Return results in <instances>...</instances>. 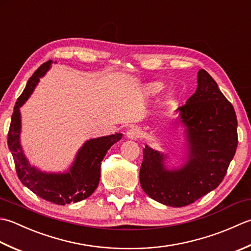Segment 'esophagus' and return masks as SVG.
I'll return each instance as SVG.
<instances>
[{
	"mask_svg": "<svg viewBox=\"0 0 251 251\" xmlns=\"http://www.w3.org/2000/svg\"><path fill=\"white\" fill-rule=\"evenodd\" d=\"M140 135H141L140 129H137V127H134V126L130 127V129L126 132V136L130 140H136L137 137H140Z\"/></svg>",
	"mask_w": 251,
	"mask_h": 251,
	"instance_id": "obj_1",
	"label": "esophagus"
}]
</instances>
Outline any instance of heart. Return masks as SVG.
<instances>
[{
	"label": "heart",
	"instance_id": "heart-1",
	"mask_svg": "<svg viewBox=\"0 0 251 251\" xmlns=\"http://www.w3.org/2000/svg\"><path fill=\"white\" fill-rule=\"evenodd\" d=\"M161 89H162V86L160 84H155V85H152V88H151L154 93H158V92L161 91Z\"/></svg>",
	"mask_w": 251,
	"mask_h": 251
}]
</instances>
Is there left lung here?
I'll return each instance as SVG.
<instances>
[{"mask_svg": "<svg viewBox=\"0 0 251 251\" xmlns=\"http://www.w3.org/2000/svg\"><path fill=\"white\" fill-rule=\"evenodd\" d=\"M197 89L176 110L184 126L185 155L176 167L168 155L143 148L140 183L148 196L170 207L193 203L220 185L237 148V119L232 104L206 70L197 74Z\"/></svg>", "mask_w": 251, "mask_h": 251, "instance_id": "obj_1", "label": "left lung"}]
</instances>
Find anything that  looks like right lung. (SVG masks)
Here are the masks:
<instances>
[{"mask_svg": "<svg viewBox=\"0 0 251 251\" xmlns=\"http://www.w3.org/2000/svg\"><path fill=\"white\" fill-rule=\"evenodd\" d=\"M52 64L53 61L49 60L41 65L28 80L23 94L14 107L7 144L14 158L17 176L24 185L45 201L64 206L66 203L83 201L94 193L100 183L101 160L107 151L121 140L122 134L116 133L88 140L79 148L75 160L64 172L42 171L29 162L20 143V108L31 96L40 78L45 75Z\"/></svg>", "mask_w": 251, "mask_h": 251, "instance_id": "1", "label": "right lung"}]
</instances>
